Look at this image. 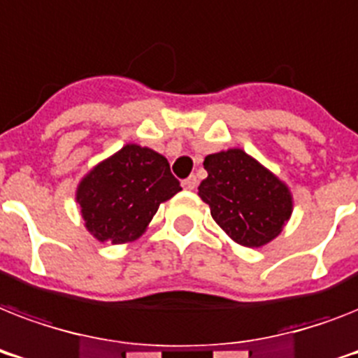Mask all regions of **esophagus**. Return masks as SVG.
<instances>
[{"instance_id":"esophagus-1","label":"esophagus","mask_w":358,"mask_h":358,"mask_svg":"<svg viewBox=\"0 0 358 358\" xmlns=\"http://www.w3.org/2000/svg\"><path fill=\"white\" fill-rule=\"evenodd\" d=\"M182 187H184L185 191H193L196 187V178L195 176H189V178H185L184 182H182Z\"/></svg>"}]
</instances>
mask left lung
<instances>
[{
	"label": "left lung",
	"instance_id": "obj_1",
	"mask_svg": "<svg viewBox=\"0 0 358 358\" xmlns=\"http://www.w3.org/2000/svg\"><path fill=\"white\" fill-rule=\"evenodd\" d=\"M199 196L238 245L258 249L277 238L294 212L288 184L241 148L208 154Z\"/></svg>",
	"mask_w": 358,
	"mask_h": 358
}]
</instances>
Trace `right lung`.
Here are the masks:
<instances>
[{"label":"right lung","instance_id":"obj_1","mask_svg":"<svg viewBox=\"0 0 358 358\" xmlns=\"http://www.w3.org/2000/svg\"><path fill=\"white\" fill-rule=\"evenodd\" d=\"M178 191L167 157L128 143L80 180L76 202L92 238L122 245L145 234L159 204Z\"/></svg>","mask_w":358,"mask_h":358}]
</instances>
